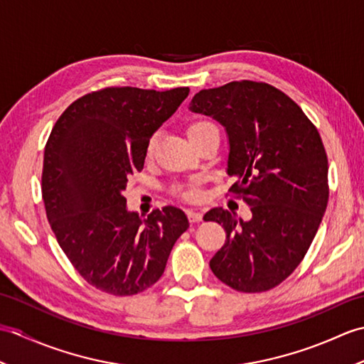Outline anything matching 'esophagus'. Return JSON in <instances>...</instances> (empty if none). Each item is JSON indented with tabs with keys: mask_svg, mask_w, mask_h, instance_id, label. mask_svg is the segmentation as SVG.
<instances>
[{
	"mask_svg": "<svg viewBox=\"0 0 364 364\" xmlns=\"http://www.w3.org/2000/svg\"><path fill=\"white\" fill-rule=\"evenodd\" d=\"M188 219L191 223H197L203 219V214L200 211H196V210H188Z\"/></svg>",
	"mask_w": 364,
	"mask_h": 364,
	"instance_id": "obj_1",
	"label": "esophagus"
}]
</instances>
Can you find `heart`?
<instances>
[{
  "mask_svg": "<svg viewBox=\"0 0 364 364\" xmlns=\"http://www.w3.org/2000/svg\"><path fill=\"white\" fill-rule=\"evenodd\" d=\"M211 129H215L211 123L197 122V123H192V125L189 127L188 134H189V139H194L200 134L208 133V131H211ZM154 144H156V136H153L149 141V144H146V154H150L153 151ZM175 192L178 196L186 198V200H196L198 197V192L194 186H178V188H175Z\"/></svg>",
  "mask_w": 364,
  "mask_h": 364,
  "instance_id": "obj_1",
  "label": "heart"
}]
</instances>
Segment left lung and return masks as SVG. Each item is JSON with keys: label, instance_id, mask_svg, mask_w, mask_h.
Returning a JSON list of instances; mask_svg holds the SVG:
<instances>
[{"label": "left lung", "instance_id": "1", "mask_svg": "<svg viewBox=\"0 0 364 364\" xmlns=\"http://www.w3.org/2000/svg\"><path fill=\"white\" fill-rule=\"evenodd\" d=\"M189 111L213 117L228 136L230 188L252 218L213 208L227 241L210 261L213 274L241 292L286 280L310 249L328 202V161L318 129L282 90L233 81L194 95Z\"/></svg>", "mask_w": 364, "mask_h": 364}]
</instances>
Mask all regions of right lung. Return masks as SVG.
I'll return each instance as SVG.
<instances>
[{
  "instance_id": "right-lung-1",
  "label": "right lung",
  "mask_w": 364,
  "mask_h": 364,
  "mask_svg": "<svg viewBox=\"0 0 364 364\" xmlns=\"http://www.w3.org/2000/svg\"><path fill=\"white\" fill-rule=\"evenodd\" d=\"M188 95L189 87H107L76 100L51 131L42 172L46 218L67 258L100 291L133 296L150 288L189 228L180 208L144 219L123 197L128 178L144 168L146 144Z\"/></svg>"
}]
</instances>
